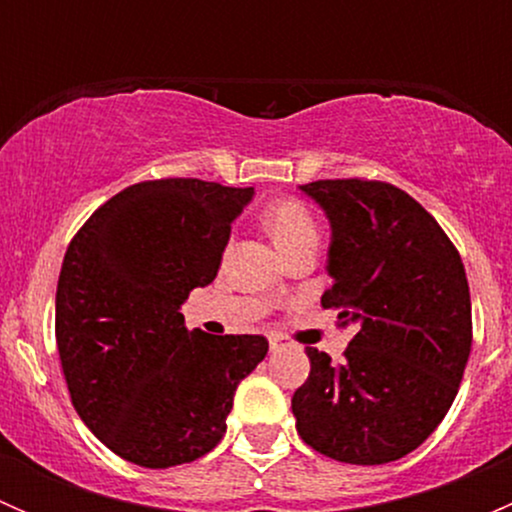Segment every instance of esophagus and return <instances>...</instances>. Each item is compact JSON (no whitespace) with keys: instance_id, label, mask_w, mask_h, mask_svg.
<instances>
[{"instance_id":"esophagus-1","label":"esophagus","mask_w":512,"mask_h":512,"mask_svg":"<svg viewBox=\"0 0 512 512\" xmlns=\"http://www.w3.org/2000/svg\"><path fill=\"white\" fill-rule=\"evenodd\" d=\"M282 344H287L282 334H270V349H272V352H275V349H280Z\"/></svg>"}]
</instances>
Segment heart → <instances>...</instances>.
Wrapping results in <instances>:
<instances>
[{
    "label": "heart",
    "instance_id": "heart-1",
    "mask_svg": "<svg viewBox=\"0 0 512 512\" xmlns=\"http://www.w3.org/2000/svg\"><path fill=\"white\" fill-rule=\"evenodd\" d=\"M265 225L287 257L302 247H317V223L299 200L289 198L272 205L265 213Z\"/></svg>",
    "mask_w": 512,
    "mask_h": 512
}]
</instances>
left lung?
Instances as JSON below:
<instances>
[{
	"instance_id": "8db88e82",
	"label": "left lung",
	"mask_w": 512,
	"mask_h": 512,
	"mask_svg": "<svg viewBox=\"0 0 512 512\" xmlns=\"http://www.w3.org/2000/svg\"><path fill=\"white\" fill-rule=\"evenodd\" d=\"M332 225L322 307L354 327L344 359L307 347L292 396L307 446L356 466L399 461L451 409L473 344L458 250L409 193L381 180L299 185Z\"/></svg>"
}]
</instances>
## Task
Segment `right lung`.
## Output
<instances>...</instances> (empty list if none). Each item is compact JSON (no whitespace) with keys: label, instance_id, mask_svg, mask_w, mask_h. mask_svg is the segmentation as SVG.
Returning a JSON list of instances; mask_svg holds the SVG:
<instances>
[{"label":"right lung","instance_id":"1","mask_svg":"<svg viewBox=\"0 0 512 512\" xmlns=\"http://www.w3.org/2000/svg\"><path fill=\"white\" fill-rule=\"evenodd\" d=\"M252 188L198 178L136 183L74 235L56 287V347L71 404L116 456L170 468L225 436L260 334L188 332L180 304L218 275Z\"/></svg>","mask_w":512,"mask_h":512}]
</instances>
